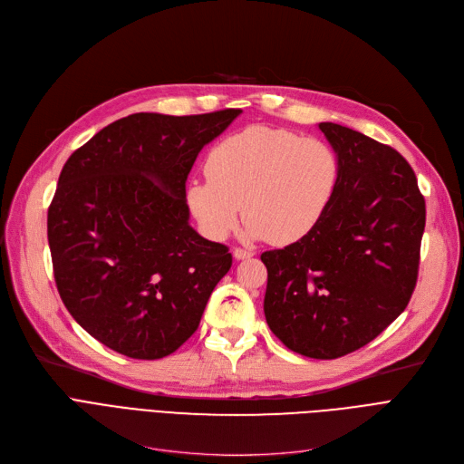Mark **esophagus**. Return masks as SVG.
Returning a JSON list of instances; mask_svg holds the SVG:
<instances>
[{
    "instance_id": "1",
    "label": "esophagus",
    "mask_w": 464,
    "mask_h": 464,
    "mask_svg": "<svg viewBox=\"0 0 464 464\" xmlns=\"http://www.w3.org/2000/svg\"><path fill=\"white\" fill-rule=\"evenodd\" d=\"M254 256V252H250V250H242V248H235L233 250V257L237 259V261H240V259H250Z\"/></svg>"
}]
</instances>
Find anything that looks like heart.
<instances>
[{"instance_id": "obj_1", "label": "heart", "mask_w": 464, "mask_h": 464, "mask_svg": "<svg viewBox=\"0 0 464 464\" xmlns=\"http://www.w3.org/2000/svg\"><path fill=\"white\" fill-rule=\"evenodd\" d=\"M208 179L193 180L186 201L214 240L226 238L245 210L246 235L276 246L304 238L329 210L340 180L333 146L294 131L250 126L207 156Z\"/></svg>"}]
</instances>
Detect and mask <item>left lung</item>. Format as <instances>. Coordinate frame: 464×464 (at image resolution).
<instances>
[{
	"label": "left lung",
	"mask_w": 464,
	"mask_h": 464,
	"mask_svg": "<svg viewBox=\"0 0 464 464\" xmlns=\"http://www.w3.org/2000/svg\"><path fill=\"white\" fill-rule=\"evenodd\" d=\"M318 128L338 156V188L304 238L261 254L263 310L291 352L336 359L404 312L418 280L425 199L392 146L333 121Z\"/></svg>",
	"instance_id": "obj_1"
}]
</instances>
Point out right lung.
I'll return each mask as SVG.
<instances>
[{"label": "right lung", "instance_id": "right-lung-1", "mask_svg": "<svg viewBox=\"0 0 464 464\" xmlns=\"http://www.w3.org/2000/svg\"><path fill=\"white\" fill-rule=\"evenodd\" d=\"M240 109L120 118L65 161L48 207L60 297L107 348L161 359L199 327L231 254L189 226L186 179Z\"/></svg>", "mask_w": 464, "mask_h": 464}]
</instances>
